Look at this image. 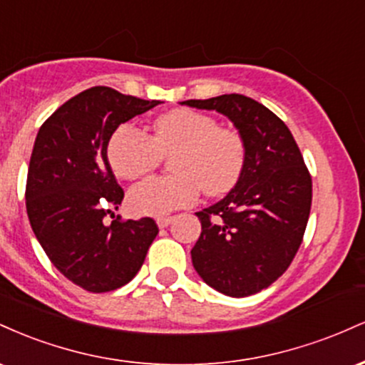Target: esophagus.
I'll use <instances>...</instances> for the list:
<instances>
[{
  "label": "esophagus",
  "instance_id": "esophagus-1",
  "mask_svg": "<svg viewBox=\"0 0 365 365\" xmlns=\"http://www.w3.org/2000/svg\"><path fill=\"white\" fill-rule=\"evenodd\" d=\"M156 223H158L159 228H166V226H168V225L171 223V216H161V217H158Z\"/></svg>",
  "mask_w": 365,
  "mask_h": 365
}]
</instances>
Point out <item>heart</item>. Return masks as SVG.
Here are the masks:
<instances>
[{"instance_id":"b5f03b06","label":"heart","mask_w":365,"mask_h":365,"mask_svg":"<svg viewBox=\"0 0 365 365\" xmlns=\"http://www.w3.org/2000/svg\"><path fill=\"white\" fill-rule=\"evenodd\" d=\"M170 177H150L128 192L137 215L163 216L206 195H221L237 185L247 163L245 137L220 127L215 116L194 110H173L153 121V135L123 123L108 142V161L120 178L149 173L165 154H173Z\"/></svg>"}]
</instances>
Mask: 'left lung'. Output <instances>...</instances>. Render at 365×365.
Returning <instances> with one entry per match:
<instances>
[{"instance_id":"obj_1","label":"left lung","mask_w":365,"mask_h":365,"mask_svg":"<svg viewBox=\"0 0 365 365\" xmlns=\"http://www.w3.org/2000/svg\"><path fill=\"white\" fill-rule=\"evenodd\" d=\"M216 110L247 142L244 173L223 200L195 212L202 232L192 264L209 287L230 297L264 290L288 269L299 250L312 202V178L283 120L242 94L190 99Z\"/></svg>"}]
</instances>
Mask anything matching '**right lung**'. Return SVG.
Listing matches in <instances>:
<instances>
[{
  "mask_svg": "<svg viewBox=\"0 0 365 365\" xmlns=\"http://www.w3.org/2000/svg\"><path fill=\"white\" fill-rule=\"evenodd\" d=\"M158 104L91 87L61 104L36 137L25 187L29 221L49 261L87 292L127 284L159 232L153 217L116 216L104 225L125 195L108 161L110 137Z\"/></svg>",
  "mask_w": 365,
  "mask_h": 365,
  "instance_id": "add662e5",
  "label": "right lung"
}]
</instances>
